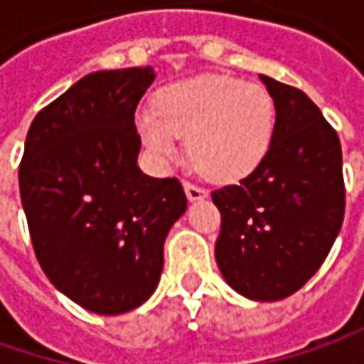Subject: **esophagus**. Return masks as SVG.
Here are the masks:
<instances>
[{
  "mask_svg": "<svg viewBox=\"0 0 364 364\" xmlns=\"http://www.w3.org/2000/svg\"><path fill=\"white\" fill-rule=\"evenodd\" d=\"M183 187H185V193H187L189 201H198V199L208 198V191H205L203 187H199V185H193V183L185 181L183 183Z\"/></svg>",
  "mask_w": 364,
  "mask_h": 364,
  "instance_id": "1",
  "label": "esophagus"
}]
</instances>
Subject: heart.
Segmentation results:
<instances>
[{
	"label": "heart",
	"instance_id": "obj_1",
	"mask_svg": "<svg viewBox=\"0 0 364 364\" xmlns=\"http://www.w3.org/2000/svg\"><path fill=\"white\" fill-rule=\"evenodd\" d=\"M277 109L262 85L205 75L165 87L154 112L138 114L144 144L161 159L179 152L187 138L189 156L213 181H236L261 165L275 134Z\"/></svg>",
	"mask_w": 364,
	"mask_h": 364
}]
</instances>
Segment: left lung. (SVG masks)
I'll return each instance as SVG.
<instances>
[{"mask_svg":"<svg viewBox=\"0 0 364 364\" xmlns=\"http://www.w3.org/2000/svg\"><path fill=\"white\" fill-rule=\"evenodd\" d=\"M261 81L275 102V134L248 177L212 191L222 213L215 261L240 295L277 301L322 267L346 201L336 130L304 91L267 75Z\"/></svg>","mask_w":364,"mask_h":364,"instance_id":"obj_1","label":"left lung"}]
</instances>
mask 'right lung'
Returning <instances> with one entry per match:
<instances>
[{
    "label": "right lung",
    "mask_w": 364,
    "mask_h": 364,
    "mask_svg": "<svg viewBox=\"0 0 364 364\" xmlns=\"http://www.w3.org/2000/svg\"><path fill=\"white\" fill-rule=\"evenodd\" d=\"M151 67L97 71L40 109L26 136L20 196L42 271L81 308L142 306L163 273V245L187 210L175 177L138 165L134 112Z\"/></svg>",
    "instance_id": "1"
}]
</instances>
